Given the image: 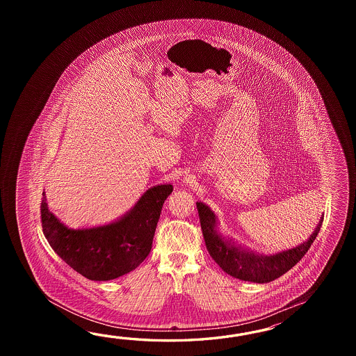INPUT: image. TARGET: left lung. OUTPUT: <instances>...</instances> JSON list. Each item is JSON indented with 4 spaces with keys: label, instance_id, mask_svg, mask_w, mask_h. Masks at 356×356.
<instances>
[{
    "label": "left lung",
    "instance_id": "left-lung-1",
    "mask_svg": "<svg viewBox=\"0 0 356 356\" xmlns=\"http://www.w3.org/2000/svg\"><path fill=\"white\" fill-rule=\"evenodd\" d=\"M196 204L206 248L213 261L235 279L257 284L273 281L293 268L309 250L323 221V218H321L309 238L296 245V248L265 256L248 250L242 244H238L234 239L221 234L219 220L215 212L204 202H196Z\"/></svg>",
    "mask_w": 356,
    "mask_h": 356
}]
</instances>
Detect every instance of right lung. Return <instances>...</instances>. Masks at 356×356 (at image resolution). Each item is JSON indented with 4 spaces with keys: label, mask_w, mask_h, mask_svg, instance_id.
<instances>
[{
    "label": "right lung",
    "mask_w": 356,
    "mask_h": 356,
    "mask_svg": "<svg viewBox=\"0 0 356 356\" xmlns=\"http://www.w3.org/2000/svg\"><path fill=\"white\" fill-rule=\"evenodd\" d=\"M172 191V184L154 186L121 218L81 229L60 222L49 211L43 192V233L52 250L76 273L89 280H114L135 270L150 253L163 204Z\"/></svg>",
    "instance_id": "1"
}]
</instances>
